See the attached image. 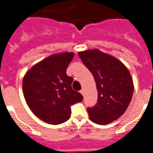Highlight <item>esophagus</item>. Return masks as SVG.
I'll use <instances>...</instances> for the list:
<instances>
[{"mask_svg":"<svg viewBox=\"0 0 153 153\" xmlns=\"http://www.w3.org/2000/svg\"><path fill=\"white\" fill-rule=\"evenodd\" d=\"M80 93L82 95H84V90H83V89H82V90H80Z\"/></svg>","mask_w":153,"mask_h":153,"instance_id":"1","label":"esophagus"}]
</instances>
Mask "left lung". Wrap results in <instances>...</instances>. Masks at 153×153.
I'll use <instances>...</instances> for the list:
<instances>
[{"label":"left lung","instance_id":"8db88e82","mask_svg":"<svg viewBox=\"0 0 153 153\" xmlns=\"http://www.w3.org/2000/svg\"><path fill=\"white\" fill-rule=\"evenodd\" d=\"M83 64L95 79L97 102L87 108L90 120L105 125L120 118L132 100L134 86L125 65L97 49L78 53Z\"/></svg>","mask_w":153,"mask_h":153}]
</instances>
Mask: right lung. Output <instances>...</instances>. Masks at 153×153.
Returning a JSON list of instances; mask_svg holds the SVG:
<instances>
[{
    "instance_id": "1",
    "label": "right lung",
    "mask_w": 153,
    "mask_h": 153,
    "mask_svg": "<svg viewBox=\"0 0 153 153\" xmlns=\"http://www.w3.org/2000/svg\"><path fill=\"white\" fill-rule=\"evenodd\" d=\"M74 53L53 54L31 67L23 79V92L27 106L44 122L58 125L71 115L70 106L83 100L72 89L73 79L67 75Z\"/></svg>"
}]
</instances>
